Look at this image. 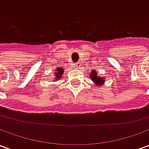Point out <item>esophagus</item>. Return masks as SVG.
<instances>
[{
  "label": "esophagus",
  "instance_id": "obj_1",
  "mask_svg": "<svg viewBox=\"0 0 149 149\" xmlns=\"http://www.w3.org/2000/svg\"><path fill=\"white\" fill-rule=\"evenodd\" d=\"M76 67H77V68H79V67H81V64H80L79 62H78V63H77V64H76Z\"/></svg>",
  "mask_w": 149,
  "mask_h": 149
}]
</instances>
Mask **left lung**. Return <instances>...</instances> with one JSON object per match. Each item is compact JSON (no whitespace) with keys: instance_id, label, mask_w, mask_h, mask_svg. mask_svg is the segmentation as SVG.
I'll return each mask as SVG.
<instances>
[{"instance_id":"obj_1","label":"left lung","mask_w":149,"mask_h":149,"mask_svg":"<svg viewBox=\"0 0 149 149\" xmlns=\"http://www.w3.org/2000/svg\"><path fill=\"white\" fill-rule=\"evenodd\" d=\"M90 76H91V78L93 79V81L95 83H97V84H102V83H104V81L103 77L100 78L99 77H97V72L95 71V70L92 72V74H91Z\"/></svg>"}]
</instances>
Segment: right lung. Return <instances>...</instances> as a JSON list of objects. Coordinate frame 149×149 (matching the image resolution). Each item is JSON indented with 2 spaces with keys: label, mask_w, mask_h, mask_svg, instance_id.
I'll return each instance as SVG.
<instances>
[{
  "label": "right lung",
  "mask_w": 149,
  "mask_h": 149,
  "mask_svg": "<svg viewBox=\"0 0 149 149\" xmlns=\"http://www.w3.org/2000/svg\"><path fill=\"white\" fill-rule=\"evenodd\" d=\"M55 72V75L56 77H55L56 79H61V76L63 75V72H64V69L63 68H56V70Z\"/></svg>",
  "instance_id": "obj_1"
}]
</instances>
